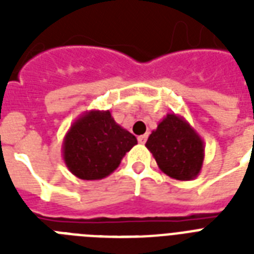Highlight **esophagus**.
Listing matches in <instances>:
<instances>
[{
	"instance_id": "obj_1",
	"label": "esophagus",
	"mask_w": 254,
	"mask_h": 254,
	"mask_svg": "<svg viewBox=\"0 0 254 254\" xmlns=\"http://www.w3.org/2000/svg\"><path fill=\"white\" fill-rule=\"evenodd\" d=\"M147 139V134H143V135H139L138 137V142L139 143H145Z\"/></svg>"
}]
</instances>
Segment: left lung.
<instances>
[{
  "mask_svg": "<svg viewBox=\"0 0 254 254\" xmlns=\"http://www.w3.org/2000/svg\"><path fill=\"white\" fill-rule=\"evenodd\" d=\"M145 146L162 173L177 181L199 175L204 161V141L182 116L167 113L151 131Z\"/></svg>",
  "mask_w": 254,
  "mask_h": 254,
  "instance_id": "obj_1",
  "label": "left lung"
}]
</instances>
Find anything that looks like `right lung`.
<instances>
[{
  "label": "right lung",
  "instance_id": "right-lung-1",
  "mask_svg": "<svg viewBox=\"0 0 254 254\" xmlns=\"http://www.w3.org/2000/svg\"><path fill=\"white\" fill-rule=\"evenodd\" d=\"M134 145L137 138L116 123L111 112L88 111L65 133L62 153L75 177L99 181L111 175Z\"/></svg>",
  "mask_w": 254,
  "mask_h": 254
}]
</instances>
